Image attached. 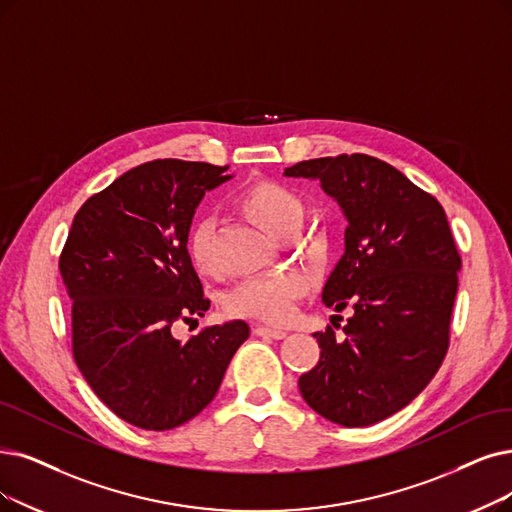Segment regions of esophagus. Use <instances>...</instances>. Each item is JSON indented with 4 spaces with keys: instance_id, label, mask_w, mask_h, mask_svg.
Masks as SVG:
<instances>
[{
    "instance_id": "obj_1",
    "label": "esophagus",
    "mask_w": 512,
    "mask_h": 512,
    "mask_svg": "<svg viewBox=\"0 0 512 512\" xmlns=\"http://www.w3.org/2000/svg\"><path fill=\"white\" fill-rule=\"evenodd\" d=\"M254 334L262 336V338H273V340H283L285 336H288V332L275 330V327H269V325H256L254 327Z\"/></svg>"
}]
</instances>
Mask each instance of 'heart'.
<instances>
[{
  "mask_svg": "<svg viewBox=\"0 0 512 512\" xmlns=\"http://www.w3.org/2000/svg\"><path fill=\"white\" fill-rule=\"evenodd\" d=\"M237 208L256 227L275 237L294 233L304 216L300 197L285 185L273 180H258L245 187L237 197ZM187 256L199 275L216 273L214 229L208 220L197 222L187 239ZM306 292L304 277L296 273H279L243 281L229 294L227 311L237 317H252L269 323H285L294 304Z\"/></svg>",
  "mask_w": 512,
  "mask_h": 512,
  "instance_id": "obj_1",
  "label": "heart"
}]
</instances>
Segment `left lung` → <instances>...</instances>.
I'll list each match as a JSON object with an SVG mask.
<instances>
[{
	"mask_svg": "<svg viewBox=\"0 0 512 512\" xmlns=\"http://www.w3.org/2000/svg\"><path fill=\"white\" fill-rule=\"evenodd\" d=\"M285 176L319 180L344 214V254L321 300L353 317L336 340L315 332L321 357L298 380L302 399L340 426L399 412L433 380L447 353L460 254L441 203L370 155L300 161ZM332 317V324L336 323Z\"/></svg>",
	"mask_w": 512,
	"mask_h": 512,
	"instance_id": "obj_1",
	"label": "left lung"
}]
</instances>
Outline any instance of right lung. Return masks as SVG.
<instances>
[{
    "mask_svg": "<svg viewBox=\"0 0 512 512\" xmlns=\"http://www.w3.org/2000/svg\"><path fill=\"white\" fill-rule=\"evenodd\" d=\"M227 170L182 159L132 168L79 208L60 254L79 372L115 416L145 431L195 418L250 336L241 319L187 342L172 336L178 321L210 309L187 239L206 191L233 178Z\"/></svg>",
    "mask_w": 512,
    "mask_h": 512,
    "instance_id": "add662e5",
    "label": "right lung"
}]
</instances>
